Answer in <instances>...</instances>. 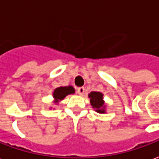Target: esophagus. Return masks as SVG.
<instances>
[{
	"mask_svg": "<svg viewBox=\"0 0 159 159\" xmlns=\"http://www.w3.org/2000/svg\"><path fill=\"white\" fill-rule=\"evenodd\" d=\"M84 91H85V89L83 87H80L77 89V94L80 95H83L84 94Z\"/></svg>",
	"mask_w": 159,
	"mask_h": 159,
	"instance_id": "esophagus-1",
	"label": "esophagus"
}]
</instances>
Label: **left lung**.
<instances>
[{
    "mask_svg": "<svg viewBox=\"0 0 159 159\" xmlns=\"http://www.w3.org/2000/svg\"><path fill=\"white\" fill-rule=\"evenodd\" d=\"M89 97L90 99V104L95 108V111L100 114H104L105 111V102L103 101V95L100 92L93 91L90 94H89Z\"/></svg>",
    "mask_w": 159,
    "mask_h": 159,
    "instance_id": "1",
    "label": "left lung"
}]
</instances>
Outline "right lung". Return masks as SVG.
<instances>
[{"label": "right lung", "mask_w": 159, "mask_h": 159, "mask_svg": "<svg viewBox=\"0 0 159 159\" xmlns=\"http://www.w3.org/2000/svg\"><path fill=\"white\" fill-rule=\"evenodd\" d=\"M75 89L72 86H66V87H58L55 90L53 91V98L54 102L57 103L59 101H62L68 95L74 94Z\"/></svg>", "instance_id": "right-lung-1"}]
</instances>
